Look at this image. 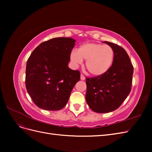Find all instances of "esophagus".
<instances>
[{
	"mask_svg": "<svg viewBox=\"0 0 152 152\" xmlns=\"http://www.w3.org/2000/svg\"><path fill=\"white\" fill-rule=\"evenodd\" d=\"M80 79H81L82 80H84L85 79V77L84 76V75H82V74L80 75Z\"/></svg>",
	"mask_w": 152,
	"mask_h": 152,
	"instance_id": "1",
	"label": "esophagus"
}]
</instances>
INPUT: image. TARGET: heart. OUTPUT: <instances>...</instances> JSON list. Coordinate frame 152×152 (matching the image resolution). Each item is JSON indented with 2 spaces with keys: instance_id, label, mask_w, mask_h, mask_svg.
Masks as SVG:
<instances>
[{
  "instance_id": "b5f03b06",
  "label": "heart",
  "mask_w": 152,
  "mask_h": 152,
  "mask_svg": "<svg viewBox=\"0 0 152 152\" xmlns=\"http://www.w3.org/2000/svg\"><path fill=\"white\" fill-rule=\"evenodd\" d=\"M115 56L114 49L108 45L97 43H86L72 50L70 59L75 65L86 60L87 70L94 76H100L107 73L111 68Z\"/></svg>"
}]
</instances>
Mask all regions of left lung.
Listing matches in <instances>:
<instances>
[{
	"label": "left lung",
	"instance_id": "1",
	"mask_svg": "<svg viewBox=\"0 0 152 152\" xmlns=\"http://www.w3.org/2000/svg\"><path fill=\"white\" fill-rule=\"evenodd\" d=\"M115 51L112 65L100 76L86 78V99L93 111L108 113L117 109L131 91L134 68L130 58L120 45L104 41Z\"/></svg>",
	"mask_w": 152,
	"mask_h": 152
}]
</instances>
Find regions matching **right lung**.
<instances>
[{"label": "right lung", "mask_w": 152, "mask_h": 152, "mask_svg": "<svg viewBox=\"0 0 152 152\" xmlns=\"http://www.w3.org/2000/svg\"><path fill=\"white\" fill-rule=\"evenodd\" d=\"M75 40L58 37L41 43L26 62L25 85L34 103L43 110L65 107L73 87L80 78L79 70L68 66Z\"/></svg>", "instance_id": "obj_1"}]
</instances>
